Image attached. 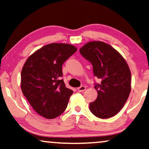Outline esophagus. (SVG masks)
<instances>
[{
    "instance_id": "34e87169",
    "label": "esophagus",
    "mask_w": 149,
    "mask_h": 149,
    "mask_svg": "<svg viewBox=\"0 0 149 149\" xmlns=\"http://www.w3.org/2000/svg\"><path fill=\"white\" fill-rule=\"evenodd\" d=\"M86 88L85 87V86H80V87L77 88V90H78V92H84V90H86Z\"/></svg>"
}]
</instances>
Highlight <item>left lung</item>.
Wrapping results in <instances>:
<instances>
[{"label":"left lung","mask_w":149,"mask_h":149,"mask_svg":"<svg viewBox=\"0 0 149 149\" xmlns=\"http://www.w3.org/2000/svg\"><path fill=\"white\" fill-rule=\"evenodd\" d=\"M81 55L91 62L94 74L101 79L95 84L96 100L90 110L100 118H109L123 108L131 90V73L125 59L118 51L102 41H90L79 49Z\"/></svg>","instance_id":"left-lung-1"}]
</instances>
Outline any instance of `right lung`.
<instances>
[{
	"mask_svg": "<svg viewBox=\"0 0 149 149\" xmlns=\"http://www.w3.org/2000/svg\"><path fill=\"white\" fill-rule=\"evenodd\" d=\"M76 51L70 44L50 43L33 53L24 64L22 92L33 109L44 118H55L67 108L73 91L60 79L62 65Z\"/></svg>",
	"mask_w": 149,
	"mask_h": 149,
	"instance_id": "right-lung-1",
	"label": "right lung"
}]
</instances>
